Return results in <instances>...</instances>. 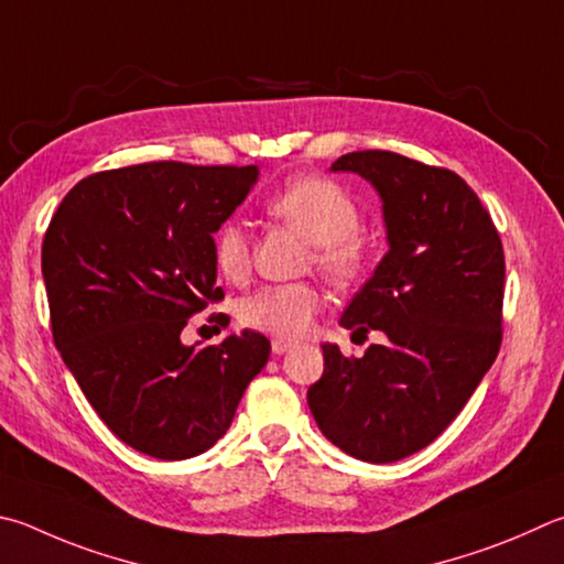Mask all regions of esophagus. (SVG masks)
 I'll return each mask as SVG.
<instances>
[{
	"instance_id": "1",
	"label": "esophagus",
	"mask_w": 564,
	"mask_h": 564,
	"mask_svg": "<svg viewBox=\"0 0 564 564\" xmlns=\"http://www.w3.org/2000/svg\"><path fill=\"white\" fill-rule=\"evenodd\" d=\"M293 347H295V343L293 340H285V337H273V340H271L273 355H285V352H291Z\"/></svg>"
}]
</instances>
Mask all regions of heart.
I'll return each mask as SVG.
<instances>
[{
  "label": "heart",
  "mask_w": 564,
  "mask_h": 564,
  "mask_svg": "<svg viewBox=\"0 0 564 564\" xmlns=\"http://www.w3.org/2000/svg\"><path fill=\"white\" fill-rule=\"evenodd\" d=\"M269 212L315 243V263L335 283H350L367 261L360 237V209L340 184L325 177H299L269 199ZM214 263L229 281H241L251 265V241L239 221H224L214 234ZM323 295L311 283L269 285L243 301V323L281 337L311 330Z\"/></svg>",
  "instance_id": "b5f03b06"
}]
</instances>
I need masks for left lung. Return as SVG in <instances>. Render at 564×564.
Wrapping results in <instances>:
<instances>
[{"mask_svg":"<svg viewBox=\"0 0 564 564\" xmlns=\"http://www.w3.org/2000/svg\"><path fill=\"white\" fill-rule=\"evenodd\" d=\"M380 194L389 251L347 305L352 335L384 333L362 357L323 345L308 406L325 438L360 460L422 452L454 422L500 347L503 243L456 172L387 150L333 162Z\"/></svg>","mask_w":564,"mask_h":564,"instance_id":"1","label":"left lung"}]
</instances>
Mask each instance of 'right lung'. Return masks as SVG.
Returning <instances> with one entry per match:
<instances>
[{
  "label": "right lung",
  "mask_w": 564,
  "mask_h": 564,
  "mask_svg": "<svg viewBox=\"0 0 564 564\" xmlns=\"http://www.w3.org/2000/svg\"><path fill=\"white\" fill-rule=\"evenodd\" d=\"M256 182L259 165L145 162L80 180L48 224L41 273L54 343L90 406L140 454L207 452L269 362L271 343L253 330L207 347L180 337L189 315L224 299L214 234Z\"/></svg>",
  "instance_id": "1"
}]
</instances>
